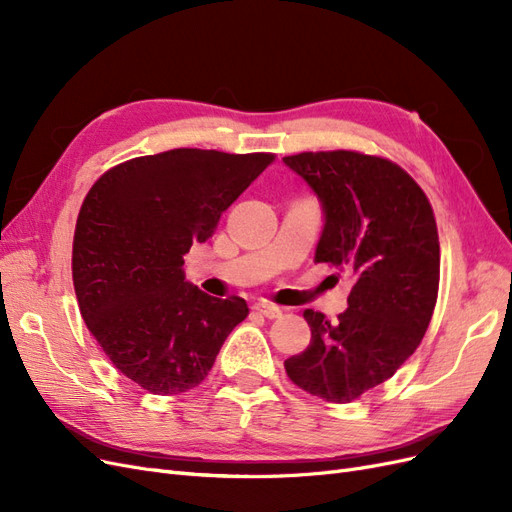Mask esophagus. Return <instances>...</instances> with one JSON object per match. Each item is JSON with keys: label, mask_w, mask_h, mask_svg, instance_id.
Returning a JSON list of instances; mask_svg holds the SVG:
<instances>
[{"label": "esophagus", "mask_w": 512, "mask_h": 512, "mask_svg": "<svg viewBox=\"0 0 512 512\" xmlns=\"http://www.w3.org/2000/svg\"><path fill=\"white\" fill-rule=\"evenodd\" d=\"M252 309H254L256 314L265 316V318H280V316H282V309L277 307V305H271V303H267V301L254 303V305H252Z\"/></svg>", "instance_id": "1"}]
</instances>
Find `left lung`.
Masks as SVG:
<instances>
[{"mask_svg":"<svg viewBox=\"0 0 512 512\" xmlns=\"http://www.w3.org/2000/svg\"><path fill=\"white\" fill-rule=\"evenodd\" d=\"M284 162L318 194L316 262L354 275L337 322L305 309L309 346L284 361L305 393L348 404L389 380L418 348L440 286V239L429 198L399 164L361 151H303Z\"/></svg>","mask_w":512,"mask_h":512,"instance_id":"8db88e82","label":"left lung"}]
</instances>
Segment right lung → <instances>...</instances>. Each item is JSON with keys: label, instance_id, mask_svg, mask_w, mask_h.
Instances as JSON below:
<instances>
[{"label": "right lung", "instance_id": "1", "mask_svg": "<svg viewBox=\"0 0 512 512\" xmlns=\"http://www.w3.org/2000/svg\"><path fill=\"white\" fill-rule=\"evenodd\" d=\"M275 153L170 149L121 162L91 185L72 241V282L91 335L123 376L153 395L207 378L250 314L185 282L183 256L205 243Z\"/></svg>", "mask_w": 512, "mask_h": 512}]
</instances>
